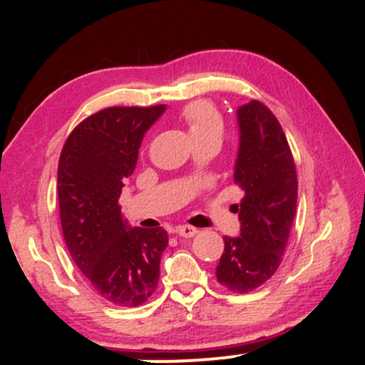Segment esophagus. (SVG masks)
<instances>
[{
  "mask_svg": "<svg viewBox=\"0 0 365 365\" xmlns=\"http://www.w3.org/2000/svg\"><path fill=\"white\" fill-rule=\"evenodd\" d=\"M176 234L181 237H194L197 234V229L192 226H178Z\"/></svg>",
  "mask_w": 365,
  "mask_h": 365,
  "instance_id": "34e87169",
  "label": "esophagus"
}]
</instances>
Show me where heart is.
Returning a JSON list of instances; mask_svg holds the SVG:
<instances>
[{"instance_id":"b5f03b06","label":"heart","mask_w":365,"mask_h":365,"mask_svg":"<svg viewBox=\"0 0 365 365\" xmlns=\"http://www.w3.org/2000/svg\"><path fill=\"white\" fill-rule=\"evenodd\" d=\"M181 119L186 124L194 143L207 138L221 139L224 133L221 113L212 103L202 101V99L186 104L181 111Z\"/></svg>"}]
</instances>
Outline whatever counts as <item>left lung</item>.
Here are the masks:
<instances>
[{
    "mask_svg": "<svg viewBox=\"0 0 365 365\" xmlns=\"http://www.w3.org/2000/svg\"><path fill=\"white\" fill-rule=\"evenodd\" d=\"M241 144L234 182L244 191L236 206L241 236L224 237L217 282L246 294L269 281L282 262L297 206V173L277 118L261 101L237 109Z\"/></svg>",
    "mask_w": 365,
    "mask_h": 365,
    "instance_id": "8db88e82",
    "label": "left lung"
}]
</instances>
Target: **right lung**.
Returning a JSON list of instances; mask_svg holds the SVG:
<instances>
[{"label": "right lung", "instance_id": "add662e5", "mask_svg": "<svg viewBox=\"0 0 365 365\" xmlns=\"http://www.w3.org/2000/svg\"><path fill=\"white\" fill-rule=\"evenodd\" d=\"M164 109L104 108L73 129L59 156L64 242L94 291L116 306H141L158 287L168 232L129 227L118 201L124 179L136 168L144 133Z\"/></svg>", "mask_w": 365, "mask_h": 365}]
</instances>
